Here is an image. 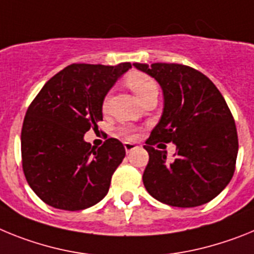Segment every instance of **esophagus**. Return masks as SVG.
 <instances>
[{"instance_id":"34e87169","label":"esophagus","mask_w":254,"mask_h":254,"mask_svg":"<svg viewBox=\"0 0 254 254\" xmlns=\"http://www.w3.org/2000/svg\"><path fill=\"white\" fill-rule=\"evenodd\" d=\"M124 148H125V151H127V153H129V152H131V151H133V149L136 148V145L134 144V143L125 142L124 143Z\"/></svg>"}]
</instances>
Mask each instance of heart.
<instances>
[{"label":"heart","mask_w":254,"mask_h":254,"mask_svg":"<svg viewBox=\"0 0 254 254\" xmlns=\"http://www.w3.org/2000/svg\"><path fill=\"white\" fill-rule=\"evenodd\" d=\"M125 84L133 90L134 94H135L140 101H145L147 98L152 96H157L158 94V84L157 81L154 80L152 76H149L148 74H144L142 71H130L125 75ZM110 103V94H106L102 100V110L106 111L109 109ZM121 134H124L127 138H134L135 134H134L133 129H129V127H123L120 130Z\"/></svg>","instance_id":"heart-1"}]
</instances>
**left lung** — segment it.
I'll return each mask as SVG.
<instances>
[{"mask_svg":"<svg viewBox=\"0 0 254 254\" xmlns=\"http://www.w3.org/2000/svg\"><path fill=\"white\" fill-rule=\"evenodd\" d=\"M160 83L161 120L145 140L149 161L143 184L152 197L173 207H197L212 200L230 183L238 156V133L230 109L212 81L182 64H134ZM177 145L169 161L159 149Z\"/></svg>","mask_w":254,"mask_h":254,"instance_id":"8db88e82","label":"left lung"}]
</instances>
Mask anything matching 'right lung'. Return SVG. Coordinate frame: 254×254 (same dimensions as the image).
Instances as JSON below:
<instances>
[{"instance_id": "add662e5", "label": "right lung", "mask_w": 254, "mask_h": 254, "mask_svg": "<svg viewBox=\"0 0 254 254\" xmlns=\"http://www.w3.org/2000/svg\"><path fill=\"white\" fill-rule=\"evenodd\" d=\"M131 67L72 64L43 85L26 110L21 129L25 179L48 206L80 211L105 197L125 157L123 143L109 138L100 148L84 142L102 120V100Z\"/></svg>"}]
</instances>
